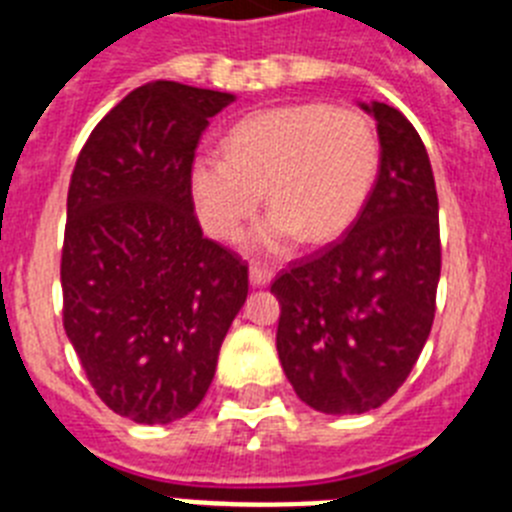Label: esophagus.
<instances>
[{"label": "esophagus", "mask_w": 512, "mask_h": 512, "mask_svg": "<svg viewBox=\"0 0 512 512\" xmlns=\"http://www.w3.org/2000/svg\"><path fill=\"white\" fill-rule=\"evenodd\" d=\"M248 277H251L253 287H266V284L274 279V269H271V266H264V264H251V269H248Z\"/></svg>", "instance_id": "1"}]
</instances>
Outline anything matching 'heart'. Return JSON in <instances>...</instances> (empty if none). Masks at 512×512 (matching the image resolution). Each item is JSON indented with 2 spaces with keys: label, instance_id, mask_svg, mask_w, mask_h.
I'll list each match as a JSON object with an SVG mask.
<instances>
[{
  "label": "heart",
  "instance_id": "obj_1",
  "mask_svg": "<svg viewBox=\"0 0 512 512\" xmlns=\"http://www.w3.org/2000/svg\"><path fill=\"white\" fill-rule=\"evenodd\" d=\"M223 151L194 158V210L212 238L235 241L266 192L274 210L253 235L264 251H282L302 233L307 241H328L346 230L379 171L372 120L354 107L323 102L243 117L225 135Z\"/></svg>",
  "mask_w": 512,
  "mask_h": 512
}]
</instances>
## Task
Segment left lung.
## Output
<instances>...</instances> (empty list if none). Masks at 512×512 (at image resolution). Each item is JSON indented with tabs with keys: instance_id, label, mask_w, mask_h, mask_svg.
<instances>
[{
	"instance_id": "left-lung-1",
	"label": "left lung",
	"mask_w": 512,
	"mask_h": 512,
	"mask_svg": "<svg viewBox=\"0 0 512 512\" xmlns=\"http://www.w3.org/2000/svg\"><path fill=\"white\" fill-rule=\"evenodd\" d=\"M361 107L382 146L372 192L341 241L292 261L271 284L284 374L305 405L328 415L366 413L400 390L431 333L441 277L423 140L390 104Z\"/></svg>"
}]
</instances>
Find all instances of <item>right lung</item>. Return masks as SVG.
Wrapping results in <instances>:
<instances>
[{
    "label": "right lung",
    "instance_id": "right-lung-1",
    "mask_svg": "<svg viewBox=\"0 0 512 512\" xmlns=\"http://www.w3.org/2000/svg\"><path fill=\"white\" fill-rule=\"evenodd\" d=\"M233 94L151 81L76 158L61 248L63 328L99 400L135 423L192 413L248 295V264L202 235L189 171Z\"/></svg>",
    "mask_w": 512,
    "mask_h": 512
}]
</instances>
